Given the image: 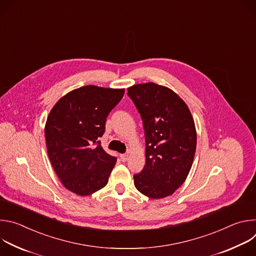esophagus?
Listing matches in <instances>:
<instances>
[{
	"instance_id": "1",
	"label": "esophagus",
	"mask_w": 256,
	"mask_h": 256,
	"mask_svg": "<svg viewBox=\"0 0 256 256\" xmlns=\"http://www.w3.org/2000/svg\"><path fill=\"white\" fill-rule=\"evenodd\" d=\"M128 154H122V155H120V160H122V162L128 161Z\"/></svg>"
}]
</instances>
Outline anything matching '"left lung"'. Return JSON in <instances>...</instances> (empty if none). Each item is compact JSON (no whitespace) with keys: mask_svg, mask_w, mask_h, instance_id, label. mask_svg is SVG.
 I'll return each instance as SVG.
<instances>
[{"mask_svg":"<svg viewBox=\"0 0 256 256\" xmlns=\"http://www.w3.org/2000/svg\"><path fill=\"white\" fill-rule=\"evenodd\" d=\"M128 95L144 130L146 164L134 175L136 188L154 200L171 196L186 181L196 149V130L186 103L173 90L155 83L136 84Z\"/></svg>","mask_w":256,"mask_h":256,"instance_id":"1","label":"left lung"}]
</instances>
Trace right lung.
Instances as JSON below:
<instances>
[{"label":"right lung","mask_w":256,"mask_h":256,"mask_svg":"<svg viewBox=\"0 0 256 256\" xmlns=\"http://www.w3.org/2000/svg\"><path fill=\"white\" fill-rule=\"evenodd\" d=\"M124 89L83 86L62 96L50 110L46 128L50 163L62 186L86 196L103 188L116 158L100 144L106 118Z\"/></svg>","instance_id":"obj_1"}]
</instances>
